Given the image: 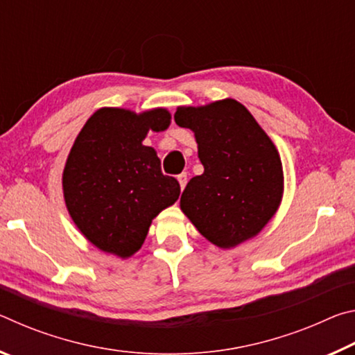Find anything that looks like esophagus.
I'll list each match as a JSON object with an SVG mask.
<instances>
[{
    "label": "esophagus",
    "mask_w": 355,
    "mask_h": 355,
    "mask_svg": "<svg viewBox=\"0 0 355 355\" xmlns=\"http://www.w3.org/2000/svg\"><path fill=\"white\" fill-rule=\"evenodd\" d=\"M177 178H178L180 188H182V189H184V186H186V183H188V173H186V172H183V173H180V175H178Z\"/></svg>",
    "instance_id": "1"
}]
</instances>
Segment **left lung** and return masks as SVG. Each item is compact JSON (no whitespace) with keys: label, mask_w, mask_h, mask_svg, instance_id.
<instances>
[{"label":"left lung","mask_w":355,"mask_h":355,"mask_svg":"<svg viewBox=\"0 0 355 355\" xmlns=\"http://www.w3.org/2000/svg\"><path fill=\"white\" fill-rule=\"evenodd\" d=\"M173 119L194 133L203 166L180 199L186 218L220 249L257 236L277 213L285 188L271 137L233 98L178 106Z\"/></svg>","instance_id":"8db88e82"}]
</instances>
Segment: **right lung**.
Returning <instances> with one entry per match:
<instances>
[{
	"label": "right lung",
	"instance_id": "add662e5",
	"mask_svg": "<svg viewBox=\"0 0 355 355\" xmlns=\"http://www.w3.org/2000/svg\"><path fill=\"white\" fill-rule=\"evenodd\" d=\"M171 119L166 107H100L76 136L62 172L64 200L81 235L101 252L135 255L152 220L177 202L178 182L163 175L156 150L142 144Z\"/></svg>",
	"mask_w": 355,
	"mask_h": 355
}]
</instances>
